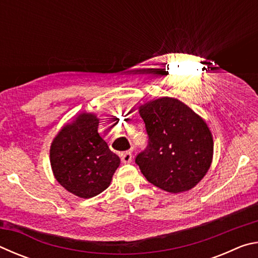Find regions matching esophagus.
I'll return each mask as SVG.
<instances>
[{"label":"esophagus","instance_id":"obj_1","mask_svg":"<svg viewBox=\"0 0 258 258\" xmlns=\"http://www.w3.org/2000/svg\"><path fill=\"white\" fill-rule=\"evenodd\" d=\"M120 157H121V163H124V164H128L132 161V152L131 151L123 152Z\"/></svg>","mask_w":258,"mask_h":258}]
</instances>
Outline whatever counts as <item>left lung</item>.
I'll return each mask as SVG.
<instances>
[{
	"mask_svg": "<svg viewBox=\"0 0 258 258\" xmlns=\"http://www.w3.org/2000/svg\"><path fill=\"white\" fill-rule=\"evenodd\" d=\"M148 146L135 163L151 184L177 194L190 190L206 175L213 158V137L200 117L173 98L140 107Z\"/></svg>",
	"mask_w": 258,
	"mask_h": 258,
	"instance_id": "8db88e82",
	"label": "left lung"
}]
</instances>
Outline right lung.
<instances>
[{"label":"right lung","instance_id":"1","mask_svg":"<svg viewBox=\"0 0 258 258\" xmlns=\"http://www.w3.org/2000/svg\"><path fill=\"white\" fill-rule=\"evenodd\" d=\"M99 119L81 113L53 140L50 160L54 176L64 189L81 198H91L110 184L120 164L98 133Z\"/></svg>","mask_w":258,"mask_h":258}]
</instances>
